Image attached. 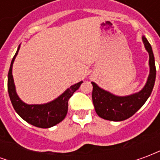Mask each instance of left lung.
<instances>
[{
    "label": "left lung",
    "instance_id": "obj_1",
    "mask_svg": "<svg viewBox=\"0 0 160 160\" xmlns=\"http://www.w3.org/2000/svg\"><path fill=\"white\" fill-rule=\"evenodd\" d=\"M146 49L149 53L150 73L144 88L138 93L132 94L127 97H118L106 91L101 89L94 83L92 84V102L95 111L103 119L114 122L126 120L141 108L146 103L153 89L156 78V67L152 49L148 39L142 37Z\"/></svg>",
    "mask_w": 160,
    "mask_h": 160
}]
</instances>
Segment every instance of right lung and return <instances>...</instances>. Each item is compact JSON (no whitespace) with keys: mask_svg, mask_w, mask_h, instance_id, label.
Here are the masks:
<instances>
[{"mask_svg":"<svg viewBox=\"0 0 160 160\" xmlns=\"http://www.w3.org/2000/svg\"><path fill=\"white\" fill-rule=\"evenodd\" d=\"M19 46L12 60L8 71V91L12 106L20 118L33 126L42 128H48L55 126L56 124L59 123L60 122H62L65 118L68 113V100L72 97L73 92L79 89L82 81L71 86L59 98H57L56 99L52 102H49L48 104H25L19 99V98L16 93L12 74V63L19 52Z\"/></svg>","mask_w":160,"mask_h":160,"instance_id":"obj_1","label":"right lung"}]
</instances>
